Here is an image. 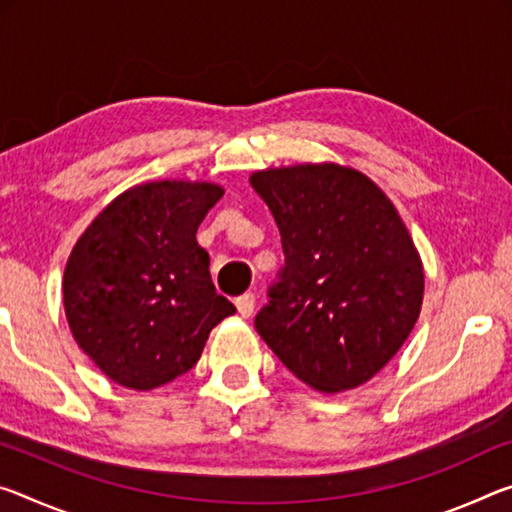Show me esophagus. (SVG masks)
I'll list each match as a JSON object with an SVG mask.
<instances>
[{"label":"esophagus","mask_w":512,"mask_h":512,"mask_svg":"<svg viewBox=\"0 0 512 512\" xmlns=\"http://www.w3.org/2000/svg\"><path fill=\"white\" fill-rule=\"evenodd\" d=\"M234 305H237V310H239L243 319H248V316H253V312H255V294L239 296L237 303H234Z\"/></svg>","instance_id":"34e87169"}]
</instances>
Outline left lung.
<instances>
[{
	"mask_svg": "<svg viewBox=\"0 0 512 512\" xmlns=\"http://www.w3.org/2000/svg\"><path fill=\"white\" fill-rule=\"evenodd\" d=\"M278 223L285 266L259 337L319 392L360 387L415 328L424 266L392 200L360 170L300 164L250 175Z\"/></svg>",
	"mask_w": 512,
	"mask_h": 512,
	"instance_id": "1",
	"label": "left lung"
}]
</instances>
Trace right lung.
Instances as JSON below:
<instances>
[{
  "mask_svg": "<svg viewBox=\"0 0 512 512\" xmlns=\"http://www.w3.org/2000/svg\"><path fill=\"white\" fill-rule=\"evenodd\" d=\"M223 189L139 184L86 227L63 273L72 337L113 383L148 392L189 371L209 332L237 312L216 294L196 232Z\"/></svg>",
  "mask_w": 512,
  "mask_h": 512,
  "instance_id": "right-lung-1",
  "label": "right lung"
}]
</instances>
